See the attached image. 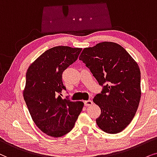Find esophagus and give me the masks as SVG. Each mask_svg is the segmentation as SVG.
Instances as JSON below:
<instances>
[{"label":"esophagus","mask_w":157,"mask_h":157,"mask_svg":"<svg viewBox=\"0 0 157 157\" xmlns=\"http://www.w3.org/2000/svg\"><path fill=\"white\" fill-rule=\"evenodd\" d=\"M84 103H85V106H90V105H93V102L91 100H85V101L84 102Z\"/></svg>","instance_id":"34e87169"}]
</instances>
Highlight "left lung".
<instances>
[{
  "label": "left lung",
  "instance_id": "1",
  "mask_svg": "<svg viewBox=\"0 0 157 157\" xmlns=\"http://www.w3.org/2000/svg\"><path fill=\"white\" fill-rule=\"evenodd\" d=\"M79 59L103 87L93 98L101 109L96 119L98 127L112 134L121 132L131 122L139 105V65L124 47L109 41L85 48Z\"/></svg>",
  "mask_w": 157,
  "mask_h": 157
}]
</instances>
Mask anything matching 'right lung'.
Listing matches in <instances>:
<instances>
[{"instance_id": "obj_1", "label": "right lung", "mask_w": 157, "mask_h": 157, "mask_svg": "<svg viewBox=\"0 0 157 157\" xmlns=\"http://www.w3.org/2000/svg\"><path fill=\"white\" fill-rule=\"evenodd\" d=\"M80 48L58 46L47 50L29 66L24 98L33 122L48 136L60 137L73 128L84 103L62 99V73L76 61Z\"/></svg>"}]
</instances>
